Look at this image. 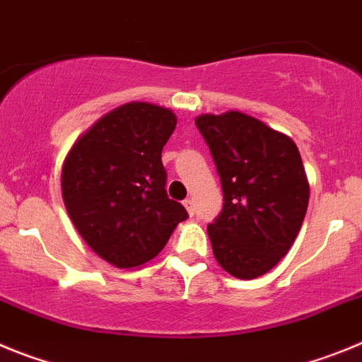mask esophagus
Instances as JSON below:
<instances>
[{
	"instance_id": "esophagus-1",
	"label": "esophagus",
	"mask_w": 362,
	"mask_h": 362,
	"mask_svg": "<svg viewBox=\"0 0 362 362\" xmlns=\"http://www.w3.org/2000/svg\"><path fill=\"white\" fill-rule=\"evenodd\" d=\"M183 204H185V209L188 210V214H190V216H194V212H196V209H194V199H192V197H188V199L183 201Z\"/></svg>"
}]
</instances>
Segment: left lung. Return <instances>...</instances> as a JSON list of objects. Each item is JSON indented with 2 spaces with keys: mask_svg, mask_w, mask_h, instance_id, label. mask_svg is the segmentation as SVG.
<instances>
[{
  "mask_svg": "<svg viewBox=\"0 0 362 362\" xmlns=\"http://www.w3.org/2000/svg\"><path fill=\"white\" fill-rule=\"evenodd\" d=\"M223 188V210L209 225L217 263L239 279L276 267L296 241L310 187L296 143L241 112L196 119Z\"/></svg>",
  "mask_w": 362,
  "mask_h": 362,
  "instance_id": "left-lung-1",
  "label": "left lung"
}]
</instances>
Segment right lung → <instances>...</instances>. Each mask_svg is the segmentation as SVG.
Returning <instances> with one entry per match:
<instances>
[{
	"label": "right lung",
	"mask_w": 362,
	"mask_h": 362,
	"mask_svg": "<svg viewBox=\"0 0 362 362\" xmlns=\"http://www.w3.org/2000/svg\"><path fill=\"white\" fill-rule=\"evenodd\" d=\"M175 123L174 114L158 105H123L101 117L66 156V212L86 245L114 267L134 268L153 259L188 217L165 188L161 152Z\"/></svg>",
	"instance_id": "right-lung-1"
}]
</instances>
